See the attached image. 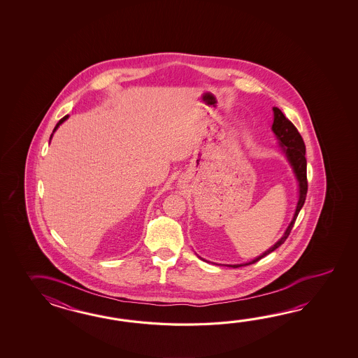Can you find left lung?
I'll return each mask as SVG.
<instances>
[{"label": "left lung", "instance_id": "8db88e82", "mask_svg": "<svg viewBox=\"0 0 358 358\" xmlns=\"http://www.w3.org/2000/svg\"><path fill=\"white\" fill-rule=\"evenodd\" d=\"M274 124H273V130H274L275 136L280 141V145H284V151L285 155L289 160L290 165L293 166V170L297 176L298 182H299V199H298L297 208H296V213L294 217L289 224V227L287 229V231L284 233L282 239L274 244L268 251L262 253L259 257L253 259L248 264L244 265H251L257 262L262 257H265L268 253L275 251L276 248H279L289 236L290 231L293 229L294 222L297 220L298 213L301 211L302 206H303L304 201H306V196H307V188H308V182H307V161H306V145H304L303 138L301 137L299 131L297 128L293 125V122H290L289 119L285 117V115L282 114V111L274 107ZM230 267H241L243 265H229Z\"/></svg>", "mask_w": 358, "mask_h": 358}]
</instances>
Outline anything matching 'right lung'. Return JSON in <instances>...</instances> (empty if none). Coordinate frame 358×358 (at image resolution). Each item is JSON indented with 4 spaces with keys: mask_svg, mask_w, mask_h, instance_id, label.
Listing matches in <instances>:
<instances>
[{
    "mask_svg": "<svg viewBox=\"0 0 358 358\" xmlns=\"http://www.w3.org/2000/svg\"><path fill=\"white\" fill-rule=\"evenodd\" d=\"M66 119H68V115H66V116H64V117H62V119H61L60 122H57V124H56V127H55L54 131H55V130L57 129V128H59V125H60L61 122H65V120H66ZM51 137H52V134H51Z\"/></svg>",
    "mask_w": 358,
    "mask_h": 358,
    "instance_id": "obj_1",
    "label": "right lung"
}]
</instances>
